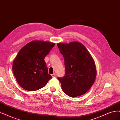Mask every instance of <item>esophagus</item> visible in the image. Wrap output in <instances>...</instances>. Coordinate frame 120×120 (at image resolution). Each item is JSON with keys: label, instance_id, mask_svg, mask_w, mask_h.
<instances>
[{"label": "esophagus", "instance_id": "1", "mask_svg": "<svg viewBox=\"0 0 120 120\" xmlns=\"http://www.w3.org/2000/svg\"><path fill=\"white\" fill-rule=\"evenodd\" d=\"M51 76H52V77L53 78V77H54L55 76V73H54V74H53L51 75Z\"/></svg>", "mask_w": 120, "mask_h": 120}]
</instances>
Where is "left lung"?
Wrapping results in <instances>:
<instances>
[{"instance_id":"left-lung-1","label":"left lung","mask_w":120,"mask_h":120,"mask_svg":"<svg viewBox=\"0 0 120 120\" xmlns=\"http://www.w3.org/2000/svg\"><path fill=\"white\" fill-rule=\"evenodd\" d=\"M64 59L65 75L58 77L62 89L71 97L84 94L94 84L97 75L95 62L86 47L80 42L57 43Z\"/></svg>"}]
</instances>
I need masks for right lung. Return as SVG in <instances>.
Returning <instances> with one entry per match:
<instances>
[{"label": "right lung", "instance_id": "1", "mask_svg": "<svg viewBox=\"0 0 120 120\" xmlns=\"http://www.w3.org/2000/svg\"><path fill=\"white\" fill-rule=\"evenodd\" d=\"M55 44L34 40L20 49L13 62L12 71L22 88L28 91H36L44 87L52 78L44 58Z\"/></svg>", "mask_w": 120, "mask_h": 120}]
</instances>
